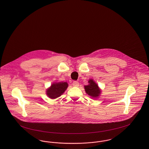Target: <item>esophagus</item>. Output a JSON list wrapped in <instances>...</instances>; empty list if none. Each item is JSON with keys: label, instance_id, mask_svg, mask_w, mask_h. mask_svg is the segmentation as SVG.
<instances>
[{"label": "esophagus", "instance_id": "34e87169", "mask_svg": "<svg viewBox=\"0 0 149 149\" xmlns=\"http://www.w3.org/2000/svg\"><path fill=\"white\" fill-rule=\"evenodd\" d=\"M72 85H73L74 86L77 87V86H79V82H77V81H74L73 83H72Z\"/></svg>", "mask_w": 149, "mask_h": 149}]
</instances>
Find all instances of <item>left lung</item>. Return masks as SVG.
I'll list each match as a JSON object with an SVG mask.
<instances>
[{
	"instance_id": "8db88e82",
	"label": "left lung",
	"mask_w": 149,
	"mask_h": 149,
	"mask_svg": "<svg viewBox=\"0 0 149 149\" xmlns=\"http://www.w3.org/2000/svg\"><path fill=\"white\" fill-rule=\"evenodd\" d=\"M88 83V85L84 86V89L86 94L93 98H96L99 96L101 93V90L100 89L97 84L95 83L93 79L89 80Z\"/></svg>"
}]
</instances>
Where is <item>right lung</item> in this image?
Segmentation results:
<instances>
[{
  "mask_svg": "<svg viewBox=\"0 0 149 149\" xmlns=\"http://www.w3.org/2000/svg\"><path fill=\"white\" fill-rule=\"evenodd\" d=\"M68 87V84L66 82L55 83L47 90V95L50 99H56L61 95Z\"/></svg>",
  "mask_w": 149,
  "mask_h": 149,
  "instance_id": "obj_1",
  "label": "right lung"
}]
</instances>
